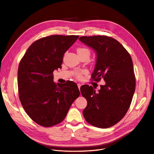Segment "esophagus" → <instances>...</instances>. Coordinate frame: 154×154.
Masks as SVG:
<instances>
[{
    "instance_id": "esophagus-1",
    "label": "esophagus",
    "mask_w": 154,
    "mask_h": 154,
    "mask_svg": "<svg viewBox=\"0 0 154 154\" xmlns=\"http://www.w3.org/2000/svg\"><path fill=\"white\" fill-rule=\"evenodd\" d=\"M81 86H82V84H80V83H78V88H79V89H80Z\"/></svg>"
}]
</instances>
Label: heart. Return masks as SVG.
Instances as JSON below:
<instances>
[{
  "label": "heart",
  "mask_w": 154,
  "mask_h": 154,
  "mask_svg": "<svg viewBox=\"0 0 154 154\" xmlns=\"http://www.w3.org/2000/svg\"><path fill=\"white\" fill-rule=\"evenodd\" d=\"M77 53L78 55H82V54H87L90 56V51L88 48L86 47H79L77 48ZM87 73L86 71H79L75 73V76L77 79H82L83 78V75Z\"/></svg>",
  "instance_id": "heart-1"
}]
</instances>
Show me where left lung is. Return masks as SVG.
I'll return each mask as SVG.
<instances>
[{"label":"left lung","mask_w":154,"mask_h":154,"mask_svg":"<svg viewBox=\"0 0 154 154\" xmlns=\"http://www.w3.org/2000/svg\"><path fill=\"white\" fill-rule=\"evenodd\" d=\"M79 40L93 48L97 54L91 79L98 82L103 78L106 82L97 92L91 86L81 87L82 95L87 100L83 116L92 126L111 127L124 118L135 91L131 56L118 40L110 36H85Z\"/></svg>","instance_id":"obj_1"}]
</instances>
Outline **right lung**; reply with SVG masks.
<instances>
[{
	"mask_svg": "<svg viewBox=\"0 0 154 154\" xmlns=\"http://www.w3.org/2000/svg\"><path fill=\"white\" fill-rule=\"evenodd\" d=\"M78 35H51L35 41L21 59L17 71L19 97L23 109L38 125L51 127L62 122L80 93L77 85L54 82L65 52Z\"/></svg>",
	"mask_w": 154,
	"mask_h": 154,
	"instance_id": "obj_1",
	"label": "right lung"
}]
</instances>
